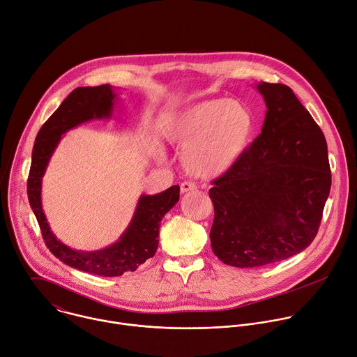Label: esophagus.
<instances>
[{
  "instance_id": "obj_1",
  "label": "esophagus",
  "mask_w": 357,
  "mask_h": 357,
  "mask_svg": "<svg viewBox=\"0 0 357 357\" xmlns=\"http://www.w3.org/2000/svg\"><path fill=\"white\" fill-rule=\"evenodd\" d=\"M196 189H197V186H196L193 182H188V181H185V182H182V183H181V193H186V192L196 190Z\"/></svg>"
}]
</instances>
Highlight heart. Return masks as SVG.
I'll return each instance as SVG.
<instances>
[{
	"instance_id": "obj_1",
	"label": "heart",
	"mask_w": 357,
	"mask_h": 357,
	"mask_svg": "<svg viewBox=\"0 0 357 357\" xmlns=\"http://www.w3.org/2000/svg\"><path fill=\"white\" fill-rule=\"evenodd\" d=\"M252 112L234 99H211L178 113L167 129V139L183 149L182 165L200 179L224 175L252 142Z\"/></svg>"
}]
</instances>
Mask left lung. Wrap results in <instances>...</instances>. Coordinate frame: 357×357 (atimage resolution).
I'll return each instance as SVG.
<instances>
[{
    "mask_svg": "<svg viewBox=\"0 0 357 357\" xmlns=\"http://www.w3.org/2000/svg\"><path fill=\"white\" fill-rule=\"evenodd\" d=\"M262 133L213 181L210 241L235 268H259L304 251L318 232L331 190L324 133L290 86L259 82Z\"/></svg>",
    "mask_w": 357,
    "mask_h": 357,
    "instance_id": "1",
    "label": "left lung"
}]
</instances>
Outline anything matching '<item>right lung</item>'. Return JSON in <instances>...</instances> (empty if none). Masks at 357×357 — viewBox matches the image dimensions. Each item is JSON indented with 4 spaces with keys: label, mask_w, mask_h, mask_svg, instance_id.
Wrapping results in <instances>:
<instances>
[{
    "label": "right lung",
    "mask_w": 357,
    "mask_h": 357,
    "mask_svg": "<svg viewBox=\"0 0 357 357\" xmlns=\"http://www.w3.org/2000/svg\"><path fill=\"white\" fill-rule=\"evenodd\" d=\"M116 92L110 85L75 88L47 119L39 130L28 178V199L42 229L43 240L50 252L66 265L98 276L114 278L135 272L158 248L160 224L164 215L178 203L179 186L174 185L158 195H142L135 215L114 244L92 252L77 251L63 244L50 229L42 207V178L61 136L75 126L93 121L110 119L116 103Z\"/></svg>",
    "instance_id": "obj_1"
}]
</instances>
